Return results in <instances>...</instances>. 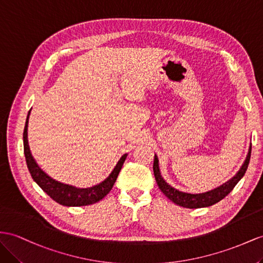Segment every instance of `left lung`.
<instances>
[{
	"instance_id": "1",
	"label": "left lung",
	"mask_w": 263,
	"mask_h": 263,
	"mask_svg": "<svg viewBox=\"0 0 263 263\" xmlns=\"http://www.w3.org/2000/svg\"><path fill=\"white\" fill-rule=\"evenodd\" d=\"M251 157V145L250 149H249L247 159L245 163L242 164L240 170L235 176L228 181V182L220 185L219 187H215V189L208 191L204 193H199V194H191V193H185L181 192L177 189H174L171 185L167 184L163 178L161 177L160 169H159V160L158 157L154 156V162H153V172L154 177H156L157 183L159 185V189L163 192L165 197L169 198L174 203L183 206V208H189V209H198V208H205L210 206L217 203V202L221 201L223 198H226L229 193H230L233 187L237 185V183L245 176V173L248 169L249 161H250Z\"/></svg>"
}]
</instances>
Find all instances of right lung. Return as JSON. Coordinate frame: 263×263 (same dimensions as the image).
Returning a JSON list of instances; mask_svg holds the SVG:
<instances>
[{"mask_svg": "<svg viewBox=\"0 0 263 263\" xmlns=\"http://www.w3.org/2000/svg\"><path fill=\"white\" fill-rule=\"evenodd\" d=\"M29 116L26 118V122L24 126L23 132V143H24V154L26 164H28V169L31 173L32 179L35 181L41 189L50 196L58 203L65 205V206H82V205H89L97 203L98 201L102 200L107 193L111 191L113 187V184L116 183L117 178L119 173L122 169V165L126 159L127 154H123L119 162L117 163L116 167H114L111 174L107 177L103 182H101L97 185L86 187V189H80V187L72 186L69 184H64L58 181L53 180L51 177H49L41 167H40L35 160L33 159L29 142H28V123H29Z\"/></svg>", "mask_w": 263, "mask_h": 263, "instance_id": "right-lung-1", "label": "right lung"}]
</instances>
